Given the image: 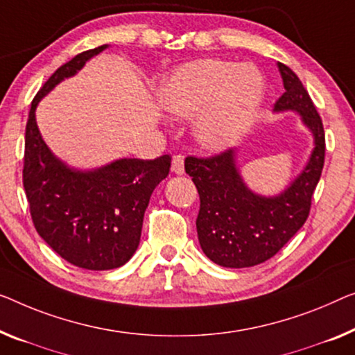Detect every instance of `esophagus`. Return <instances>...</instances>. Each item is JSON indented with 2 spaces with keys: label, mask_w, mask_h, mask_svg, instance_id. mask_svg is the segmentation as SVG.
<instances>
[{
  "label": "esophagus",
  "mask_w": 355,
  "mask_h": 355,
  "mask_svg": "<svg viewBox=\"0 0 355 355\" xmlns=\"http://www.w3.org/2000/svg\"><path fill=\"white\" fill-rule=\"evenodd\" d=\"M172 172L177 175H183L184 173V161L182 156H175L172 159Z\"/></svg>",
  "instance_id": "esophagus-1"
}]
</instances>
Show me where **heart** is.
<instances>
[{"label": "heart", "mask_w": 355, "mask_h": 355, "mask_svg": "<svg viewBox=\"0 0 355 355\" xmlns=\"http://www.w3.org/2000/svg\"><path fill=\"white\" fill-rule=\"evenodd\" d=\"M159 102L168 113L194 118L196 140L210 151L234 146L252 125L264 98V78L253 65L204 59L164 79Z\"/></svg>", "instance_id": "b5f03b06"}]
</instances>
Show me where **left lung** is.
I'll use <instances>...</instances> for the list:
<instances>
[{
  "label": "left lung",
  "mask_w": 355,
  "mask_h": 355,
  "mask_svg": "<svg viewBox=\"0 0 355 355\" xmlns=\"http://www.w3.org/2000/svg\"><path fill=\"white\" fill-rule=\"evenodd\" d=\"M285 92L274 111H296L314 137V150L303 172L277 196L253 193L236 166V151L210 157L188 156L184 171L198 188L196 220L202 252L223 268H250L276 255L308 220L314 189L325 161L324 124L300 78L277 63Z\"/></svg>",
  "instance_id": "1"
}]
</instances>
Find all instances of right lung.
<instances>
[{
    "label": "right lung",
    "instance_id": "1",
    "mask_svg": "<svg viewBox=\"0 0 355 355\" xmlns=\"http://www.w3.org/2000/svg\"><path fill=\"white\" fill-rule=\"evenodd\" d=\"M107 44L57 68L31 102L25 129L24 188L31 220L52 250L78 268L107 271L125 264L140 244L144 215L172 157L118 159L94 171L68 167L42 140L35 111L65 78L75 76Z\"/></svg>",
    "mask_w": 355,
    "mask_h": 355
}]
</instances>
